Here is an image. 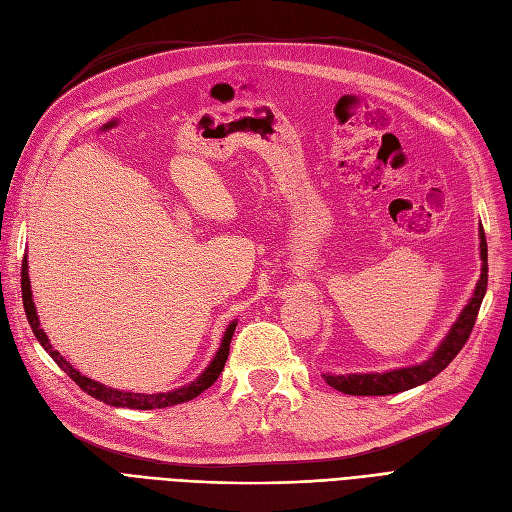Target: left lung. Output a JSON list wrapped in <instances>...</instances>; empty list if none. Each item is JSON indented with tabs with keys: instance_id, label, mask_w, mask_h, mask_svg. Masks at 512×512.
Listing matches in <instances>:
<instances>
[{
	"instance_id": "obj_1",
	"label": "left lung",
	"mask_w": 512,
	"mask_h": 512,
	"mask_svg": "<svg viewBox=\"0 0 512 512\" xmlns=\"http://www.w3.org/2000/svg\"><path fill=\"white\" fill-rule=\"evenodd\" d=\"M478 249H481V276L476 280V287L472 291V298L464 306V310L459 312L457 321L451 325V329L440 340V344L434 349V353L427 357L421 364L415 366H406V368H393L385 372H357V374H332L325 372L323 378L329 387H334L336 391H342L346 395H391V393H400L408 391L412 387H419L427 381H432L436 374H440L444 368H447L455 355L461 351V346L466 344L478 308L483 304L485 291H487V240L483 227H478Z\"/></svg>"
}]
</instances>
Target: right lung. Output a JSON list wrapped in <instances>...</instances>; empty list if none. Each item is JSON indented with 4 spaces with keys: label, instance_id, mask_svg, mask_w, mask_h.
<instances>
[{
    "label": "right lung",
    "instance_id": "1",
    "mask_svg": "<svg viewBox=\"0 0 512 512\" xmlns=\"http://www.w3.org/2000/svg\"><path fill=\"white\" fill-rule=\"evenodd\" d=\"M21 291H23V306H25V315L27 321L31 325V332L38 338V342L42 344V349L53 357L55 364L68 374L72 381L82 389L87 391L89 395H93L95 400H100L104 404L110 406H121V408H136V410H153V408H166V406H176L189 402L193 398H197L202 391H206L214 381H217L219 374L225 368V361L229 355V342H232V336L236 332L238 319H234L232 323L227 325L225 334L221 338V344L217 353H214L210 364L204 368V372H200V376L193 378L191 383L172 389V391H159V393H134V391H121V389H112L108 385H102L93 381V378L85 376L82 372H78L70 361H65L63 355L59 351L53 349L51 340H48L46 332L40 327V319L36 312V304H34V295H31V283H29V266H27V255L23 257V268H21Z\"/></svg>",
    "mask_w": 512,
    "mask_h": 512
}]
</instances>
